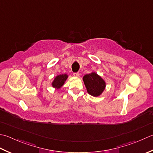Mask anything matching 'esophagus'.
<instances>
[{"label":"esophagus","mask_w":153,"mask_h":153,"mask_svg":"<svg viewBox=\"0 0 153 153\" xmlns=\"http://www.w3.org/2000/svg\"><path fill=\"white\" fill-rule=\"evenodd\" d=\"M74 76L76 77H79V72H75L74 73Z\"/></svg>","instance_id":"34e87169"}]
</instances>
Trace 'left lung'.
I'll return each instance as SVG.
<instances>
[{
	"label": "left lung",
	"instance_id": "obj_1",
	"mask_svg": "<svg viewBox=\"0 0 153 153\" xmlns=\"http://www.w3.org/2000/svg\"><path fill=\"white\" fill-rule=\"evenodd\" d=\"M83 80L88 94L92 96L97 97L100 95L105 88L104 80L95 73L85 75Z\"/></svg>",
	"mask_w": 153,
	"mask_h": 153
}]
</instances>
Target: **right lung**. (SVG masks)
I'll use <instances>...</instances> for the list:
<instances>
[{"label":"right lung","instance_id":"obj_1","mask_svg":"<svg viewBox=\"0 0 153 153\" xmlns=\"http://www.w3.org/2000/svg\"><path fill=\"white\" fill-rule=\"evenodd\" d=\"M68 78V75L66 74H61L58 75L56 77V78L52 82V86L53 88L59 89L64 84L65 81Z\"/></svg>","mask_w":153,"mask_h":153}]
</instances>
